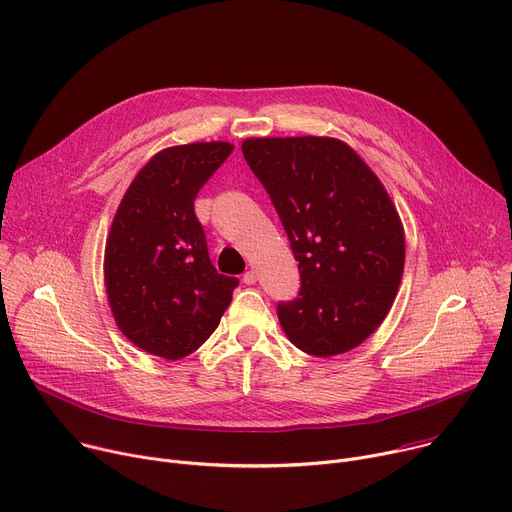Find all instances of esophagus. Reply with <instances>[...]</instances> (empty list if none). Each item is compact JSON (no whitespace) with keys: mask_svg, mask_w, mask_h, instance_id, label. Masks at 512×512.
Instances as JSON below:
<instances>
[{"mask_svg":"<svg viewBox=\"0 0 512 512\" xmlns=\"http://www.w3.org/2000/svg\"><path fill=\"white\" fill-rule=\"evenodd\" d=\"M243 281H245L247 285H253V283H257V271L249 269V271L243 275Z\"/></svg>","mask_w":512,"mask_h":512,"instance_id":"obj_1","label":"esophagus"}]
</instances>
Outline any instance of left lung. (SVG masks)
I'll return each mask as SVG.
<instances>
[{
    "instance_id": "left-lung-1",
    "label": "left lung",
    "mask_w": 512,
    "mask_h": 512,
    "mask_svg": "<svg viewBox=\"0 0 512 512\" xmlns=\"http://www.w3.org/2000/svg\"><path fill=\"white\" fill-rule=\"evenodd\" d=\"M241 150L300 261V296L277 306L285 336L320 358L356 348L387 318L405 267L383 182L336 137H249Z\"/></svg>"
}]
</instances>
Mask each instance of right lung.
<instances>
[{
  "mask_svg": "<svg viewBox=\"0 0 512 512\" xmlns=\"http://www.w3.org/2000/svg\"><path fill=\"white\" fill-rule=\"evenodd\" d=\"M229 141H196L158 152L113 216L105 289L117 328L137 348L180 360L216 330L237 277L210 263L194 198L231 156Z\"/></svg>",
  "mask_w": 512,
  "mask_h": 512,
  "instance_id": "add662e5",
  "label": "right lung"
}]
</instances>
